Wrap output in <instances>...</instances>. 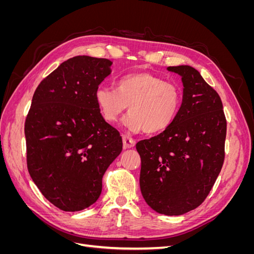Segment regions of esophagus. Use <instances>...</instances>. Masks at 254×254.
I'll use <instances>...</instances> for the list:
<instances>
[{
	"mask_svg": "<svg viewBox=\"0 0 254 254\" xmlns=\"http://www.w3.org/2000/svg\"><path fill=\"white\" fill-rule=\"evenodd\" d=\"M134 145H135V141L132 139V137L127 136V135L123 136V147H124V149L132 148Z\"/></svg>",
	"mask_w": 254,
	"mask_h": 254,
	"instance_id": "esophagus-1",
	"label": "esophagus"
}]
</instances>
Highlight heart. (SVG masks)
Masks as SVG:
<instances>
[{
  "mask_svg": "<svg viewBox=\"0 0 254 254\" xmlns=\"http://www.w3.org/2000/svg\"><path fill=\"white\" fill-rule=\"evenodd\" d=\"M95 102L102 118L113 124L128 108L123 125L132 132L155 134L175 122L181 108L182 91L174 82L150 73L137 72L122 76L114 90L99 87Z\"/></svg>",
  "mask_w": 254,
  "mask_h": 254,
  "instance_id": "heart-1",
  "label": "heart"
}]
</instances>
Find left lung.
<instances>
[{"instance_id":"left-lung-1","label":"left lung","mask_w":254,"mask_h":254,"mask_svg":"<svg viewBox=\"0 0 254 254\" xmlns=\"http://www.w3.org/2000/svg\"><path fill=\"white\" fill-rule=\"evenodd\" d=\"M181 76L178 117L163 132L135 145L141 157L140 188L153 211L178 216L200 205L225 159L227 122L217 92L196 68L168 66Z\"/></svg>"}]
</instances>
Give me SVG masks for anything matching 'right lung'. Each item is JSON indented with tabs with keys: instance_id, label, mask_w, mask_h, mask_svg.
I'll use <instances>...</instances> for the list:
<instances>
[{
	"instance_id": "right-lung-1",
	"label": "right lung",
	"mask_w": 254,
	"mask_h": 254,
	"mask_svg": "<svg viewBox=\"0 0 254 254\" xmlns=\"http://www.w3.org/2000/svg\"><path fill=\"white\" fill-rule=\"evenodd\" d=\"M112 61L76 56L37 87L25 121L28 173L58 209L81 211L102 193L103 176L123 148L99 113L95 92Z\"/></svg>"
}]
</instances>
